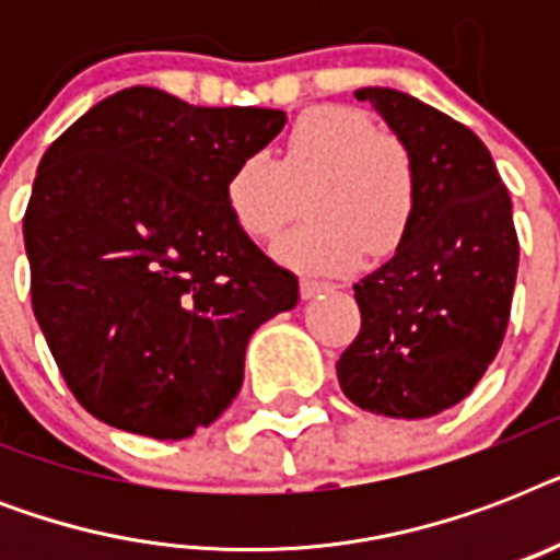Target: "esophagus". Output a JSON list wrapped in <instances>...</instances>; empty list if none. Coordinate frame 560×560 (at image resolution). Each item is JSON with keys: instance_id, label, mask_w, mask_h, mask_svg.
<instances>
[{"instance_id": "1", "label": "esophagus", "mask_w": 560, "mask_h": 560, "mask_svg": "<svg viewBox=\"0 0 560 560\" xmlns=\"http://www.w3.org/2000/svg\"><path fill=\"white\" fill-rule=\"evenodd\" d=\"M331 290V284H325V281H311V279H302L299 281V293H302V299H316L323 296V293H328Z\"/></svg>"}]
</instances>
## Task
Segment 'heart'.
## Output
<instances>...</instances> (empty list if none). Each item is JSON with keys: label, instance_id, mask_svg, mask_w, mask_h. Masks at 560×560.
Returning a JSON list of instances; mask_svg holds the SVG:
<instances>
[{"label": "heart", "instance_id": "1", "mask_svg": "<svg viewBox=\"0 0 560 560\" xmlns=\"http://www.w3.org/2000/svg\"><path fill=\"white\" fill-rule=\"evenodd\" d=\"M226 209L244 235H276L305 194L311 220L272 244V258L307 276H346L363 255L395 253L416 211V168L395 136L349 107L307 109L279 160L253 153L226 179Z\"/></svg>", "mask_w": 560, "mask_h": 560}]
</instances>
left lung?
<instances>
[{
	"instance_id": "1",
	"label": "left lung",
	"mask_w": 560,
	"mask_h": 560,
	"mask_svg": "<svg viewBox=\"0 0 560 560\" xmlns=\"http://www.w3.org/2000/svg\"><path fill=\"white\" fill-rule=\"evenodd\" d=\"M354 98L407 148L416 211L389 261L354 284L363 325L337 377L374 416H439L477 386L505 337L521 258L512 197L486 144L442 109L386 86Z\"/></svg>"
}]
</instances>
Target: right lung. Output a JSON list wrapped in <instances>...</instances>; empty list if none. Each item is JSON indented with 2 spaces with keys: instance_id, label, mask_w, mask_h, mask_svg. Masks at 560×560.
Wrapping results in <instances>:
<instances>
[{
  "instance_id": "1",
  "label": "right lung",
  "mask_w": 560,
  "mask_h": 560,
  "mask_svg": "<svg viewBox=\"0 0 560 560\" xmlns=\"http://www.w3.org/2000/svg\"><path fill=\"white\" fill-rule=\"evenodd\" d=\"M284 125L281 109L130 86L43 153L22 220L31 305L98 421L188 439L241 392L258 325L296 307L299 279L235 226L223 194Z\"/></svg>"
}]
</instances>
